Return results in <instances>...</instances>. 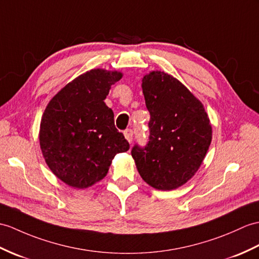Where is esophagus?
Returning a JSON list of instances; mask_svg holds the SVG:
<instances>
[{
	"label": "esophagus",
	"mask_w": 259,
	"mask_h": 259,
	"mask_svg": "<svg viewBox=\"0 0 259 259\" xmlns=\"http://www.w3.org/2000/svg\"><path fill=\"white\" fill-rule=\"evenodd\" d=\"M123 135H124L125 139L128 140V142L131 143V142H132V139H134V131H132L131 129H127V130H125V131L123 132Z\"/></svg>",
	"instance_id": "esophagus-1"
}]
</instances>
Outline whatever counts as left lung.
<instances>
[{
	"instance_id": "obj_1",
	"label": "left lung",
	"mask_w": 259,
	"mask_h": 259,
	"mask_svg": "<svg viewBox=\"0 0 259 259\" xmlns=\"http://www.w3.org/2000/svg\"><path fill=\"white\" fill-rule=\"evenodd\" d=\"M150 112L149 142L131 150L138 172L150 186L171 191L194 176L212 141L202 102L177 78L154 70L142 78Z\"/></svg>"
}]
</instances>
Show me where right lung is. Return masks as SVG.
<instances>
[{"label": "right lung", "mask_w": 259, "mask_h": 259, "mask_svg": "<svg viewBox=\"0 0 259 259\" xmlns=\"http://www.w3.org/2000/svg\"><path fill=\"white\" fill-rule=\"evenodd\" d=\"M122 73L92 69L68 82L48 102L40 120L39 146L51 171L75 189L104 179L115 155L129 142L105 104Z\"/></svg>", "instance_id": "1"}]
</instances>
